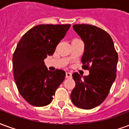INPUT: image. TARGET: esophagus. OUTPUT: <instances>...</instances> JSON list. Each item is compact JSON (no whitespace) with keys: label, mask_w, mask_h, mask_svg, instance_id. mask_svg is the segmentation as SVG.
I'll use <instances>...</instances> for the list:
<instances>
[{"label":"esophagus","mask_w":129,"mask_h":129,"mask_svg":"<svg viewBox=\"0 0 129 129\" xmlns=\"http://www.w3.org/2000/svg\"><path fill=\"white\" fill-rule=\"evenodd\" d=\"M66 78H71L72 77V74L69 72H67V73H66Z\"/></svg>","instance_id":"34e87169"}]
</instances>
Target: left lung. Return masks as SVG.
Segmentation results:
<instances>
[{
  "instance_id": "obj_1",
  "label": "left lung",
  "mask_w": 129,
  "mask_h": 129,
  "mask_svg": "<svg viewBox=\"0 0 129 129\" xmlns=\"http://www.w3.org/2000/svg\"><path fill=\"white\" fill-rule=\"evenodd\" d=\"M73 29L84 43L82 68L89 70V75L82 78L73 73L75 87L70 98L79 108L92 109L108 96L116 78L118 55L112 38L102 29L87 24L74 25Z\"/></svg>"
}]
</instances>
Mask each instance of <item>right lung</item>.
<instances>
[{
  "label": "right lung",
  "mask_w": 129,
  "mask_h": 129,
  "mask_svg": "<svg viewBox=\"0 0 129 129\" xmlns=\"http://www.w3.org/2000/svg\"><path fill=\"white\" fill-rule=\"evenodd\" d=\"M70 27V24L37 25L19 41L13 54L14 77L18 92L29 104L45 106L50 104L64 80L65 71L48 70L44 59L53 54Z\"/></svg>",
  "instance_id": "add662e5"
}]
</instances>
